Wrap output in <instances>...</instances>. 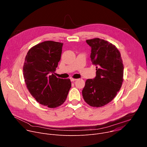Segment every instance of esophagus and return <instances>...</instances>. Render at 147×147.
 <instances>
[{
  "label": "esophagus",
  "instance_id": "34e87169",
  "mask_svg": "<svg viewBox=\"0 0 147 147\" xmlns=\"http://www.w3.org/2000/svg\"><path fill=\"white\" fill-rule=\"evenodd\" d=\"M77 79H76V78H70V80H71V81H76Z\"/></svg>",
  "mask_w": 147,
  "mask_h": 147
}]
</instances>
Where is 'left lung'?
<instances>
[{
	"label": "left lung",
	"instance_id": "left-lung-1",
	"mask_svg": "<svg viewBox=\"0 0 147 147\" xmlns=\"http://www.w3.org/2000/svg\"><path fill=\"white\" fill-rule=\"evenodd\" d=\"M91 48L90 55L96 66V77L86 81L82 94L84 100L93 107L109 103L119 91L123 81L124 66L117 48L99 38L86 40Z\"/></svg>",
	"mask_w": 147,
	"mask_h": 147
}]
</instances>
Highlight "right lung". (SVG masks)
<instances>
[{"label":"right lung","instance_id":"right-lung-1","mask_svg":"<svg viewBox=\"0 0 147 147\" xmlns=\"http://www.w3.org/2000/svg\"><path fill=\"white\" fill-rule=\"evenodd\" d=\"M63 43L44 41L28 52L23 66L27 87L42 105L55 108L63 103L71 87L70 79L57 78L53 73L60 60Z\"/></svg>","mask_w":147,"mask_h":147}]
</instances>
